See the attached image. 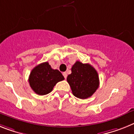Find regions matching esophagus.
Instances as JSON below:
<instances>
[{
  "instance_id": "34e87169",
  "label": "esophagus",
  "mask_w": 134,
  "mask_h": 134,
  "mask_svg": "<svg viewBox=\"0 0 134 134\" xmlns=\"http://www.w3.org/2000/svg\"><path fill=\"white\" fill-rule=\"evenodd\" d=\"M63 75L64 77H65V79H66V78H67V72H63Z\"/></svg>"
}]
</instances>
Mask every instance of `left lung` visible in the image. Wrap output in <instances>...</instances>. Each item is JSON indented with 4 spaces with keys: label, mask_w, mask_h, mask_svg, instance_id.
<instances>
[{
    "label": "left lung",
    "mask_w": 134,
    "mask_h": 134,
    "mask_svg": "<svg viewBox=\"0 0 134 134\" xmlns=\"http://www.w3.org/2000/svg\"><path fill=\"white\" fill-rule=\"evenodd\" d=\"M67 80L73 95L79 99H87L93 95L99 85L98 74L90 64L76 61Z\"/></svg>",
    "instance_id": "obj_1"
}]
</instances>
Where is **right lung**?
Here are the masks:
<instances>
[{
	"label": "right lung",
	"instance_id": "right-lung-1",
	"mask_svg": "<svg viewBox=\"0 0 134 134\" xmlns=\"http://www.w3.org/2000/svg\"><path fill=\"white\" fill-rule=\"evenodd\" d=\"M65 79L61 73L53 69L48 62L37 65L31 71L29 82L31 88L37 95H47L57 82Z\"/></svg>",
	"mask_w": 134,
	"mask_h": 134
}]
</instances>
